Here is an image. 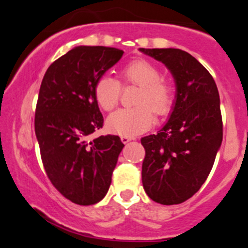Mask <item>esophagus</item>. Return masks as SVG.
Instances as JSON below:
<instances>
[{"instance_id":"34e87169","label":"esophagus","mask_w":248,"mask_h":248,"mask_svg":"<svg viewBox=\"0 0 248 248\" xmlns=\"http://www.w3.org/2000/svg\"><path fill=\"white\" fill-rule=\"evenodd\" d=\"M134 139H135L134 137H125V135H122V137H121V140H122V142H123V143H127V142L134 140Z\"/></svg>"}]
</instances>
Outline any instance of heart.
<instances>
[{
  "instance_id": "1",
  "label": "heart",
  "mask_w": 248,
  "mask_h": 248,
  "mask_svg": "<svg viewBox=\"0 0 248 248\" xmlns=\"http://www.w3.org/2000/svg\"><path fill=\"white\" fill-rule=\"evenodd\" d=\"M123 86H138L134 104L122 108L108 118V126L115 133L134 137L149 130L155 123V114L164 116L172 105V90L168 81L160 78L157 66L147 60L138 59L125 64L120 70ZM121 83L110 77H101L94 84V96L99 106L111 111L120 103Z\"/></svg>"
}]
</instances>
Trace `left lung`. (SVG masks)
Listing matches in <instances>:
<instances>
[{
	"label": "left lung",
	"instance_id": "left-lung-1",
	"mask_svg": "<svg viewBox=\"0 0 248 248\" xmlns=\"http://www.w3.org/2000/svg\"><path fill=\"white\" fill-rule=\"evenodd\" d=\"M164 63L176 83V100L167 123L141 139L145 157L142 184L152 201L179 204L201 188L222 142L217 84L191 54L177 48H140Z\"/></svg>",
	"mask_w": 248,
	"mask_h": 248
}]
</instances>
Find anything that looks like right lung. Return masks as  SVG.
I'll use <instances>...</instances> for the list:
<instances>
[{"mask_svg":"<svg viewBox=\"0 0 248 248\" xmlns=\"http://www.w3.org/2000/svg\"><path fill=\"white\" fill-rule=\"evenodd\" d=\"M123 53L113 47H74L50 64L40 84L35 132L44 168L54 187L76 204L104 199L124 147L117 135L89 140L104 124L94 84Z\"/></svg>","mask_w":248,"mask_h":248,"instance_id":"add662e5","label":"right lung"}]
</instances>
